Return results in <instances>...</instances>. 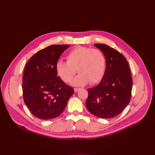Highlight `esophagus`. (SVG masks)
I'll list each match as a JSON object with an SVG mask.
<instances>
[{
	"instance_id": "esophagus-1",
	"label": "esophagus",
	"mask_w": 155,
	"mask_h": 155,
	"mask_svg": "<svg viewBox=\"0 0 155 155\" xmlns=\"http://www.w3.org/2000/svg\"><path fill=\"white\" fill-rule=\"evenodd\" d=\"M79 88H74V92L75 93H77L78 91H79Z\"/></svg>"
}]
</instances>
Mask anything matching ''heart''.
Wrapping results in <instances>:
<instances>
[{"label":"heart","mask_w":155,"mask_h":155,"mask_svg":"<svg viewBox=\"0 0 155 155\" xmlns=\"http://www.w3.org/2000/svg\"><path fill=\"white\" fill-rule=\"evenodd\" d=\"M67 62L58 61L55 65L57 75L65 83H69L77 71L79 74L71 84L81 86L90 82L98 83L104 77L106 59L102 51L97 48L79 46L71 50L66 55Z\"/></svg>","instance_id":"heart-1"}]
</instances>
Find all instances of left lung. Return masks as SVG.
<instances>
[{"label":"left lung","mask_w":155,"mask_h":155,"mask_svg":"<svg viewBox=\"0 0 155 155\" xmlns=\"http://www.w3.org/2000/svg\"><path fill=\"white\" fill-rule=\"evenodd\" d=\"M94 46L105 55L106 69L100 83L87 90L86 106L93 115L110 119L120 114L129 104L132 79L128 62L122 54L105 44Z\"/></svg>","instance_id":"obj_1"}]
</instances>
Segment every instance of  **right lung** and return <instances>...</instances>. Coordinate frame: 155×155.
I'll list each match as a JSON object with an SVG mask.
<instances>
[{"label": "right lung", "instance_id": "add662e5", "mask_svg": "<svg viewBox=\"0 0 155 155\" xmlns=\"http://www.w3.org/2000/svg\"><path fill=\"white\" fill-rule=\"evenodd\" d=\"M69 45H52L41 49L27 62L23 76L25 104L43 120L52 119L64 110L74 94L72 87L57 76L55 65Z\"/></svg>", "mask_w": 155, "mask_h": 155}]
</instances>
